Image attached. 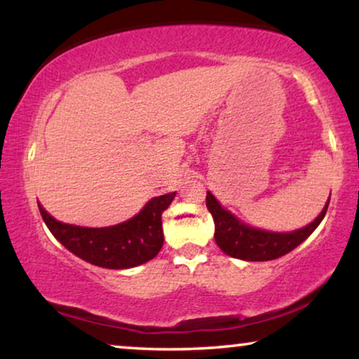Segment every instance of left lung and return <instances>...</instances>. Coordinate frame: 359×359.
Returning a JSON list of instances; mask_svg holds the SVG:
<instances>
[{"label":"left lung","instance_id":"8db88e82","mask_svg":"<svg viewBox=\"0 0 359 359\" xmlns=\"http://www.w3.org/2000/svg\"><path fill=\"white\" fill-rule=\"evenodd\" d=\"M328 203L330 199L327 201L318 217L306 227L294 230V232L278 233L248 227L229 210H225L212 194L208 193L205 196V205L212 214L215 224V243L225 255L245 259V262H269V259H276L292 252L318 227V224L325 217Z\"/></svg>","mask_w":359,"mask_h":359}]
</instances>
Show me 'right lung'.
Returning <instances> with one entry per match:
<instances>
[{
  "label": "right lung",
  "mask_w": 359,
  "mask_h": 359,
  "mask_svg": "<svg viewBox=\"0 0 359 359\" xmlns=\"http://www.w3.org/2000/svg\"><path fill=\"white\" fill-rule=\"evenodd\" d=\"M176 193L150 199L135 217L112 227L91 229L63 224L39 204L43 222L53 237L85 262L109 269H127L150 262L163 245L161 214Z\"/></svg>",
  "instance_id": "1"
}]
</instances>
